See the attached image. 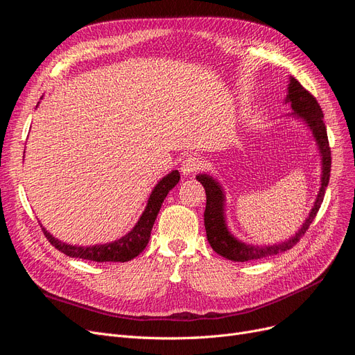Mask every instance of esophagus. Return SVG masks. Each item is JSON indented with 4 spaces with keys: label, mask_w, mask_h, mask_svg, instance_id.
I'll return each instance as SVG.
<instances>
[{
    "label": "esophagus",
    "mask_w": 355,
    "mask_h": 355,
    "mask_svg": "<svg viewBox=\"0 0 355 355\" xmlns=\"http://www.w3.org/2000/svg\"><path fill=\"white\" fill-rule=\"evenodd\" d=\"M200 168H201V159L194 155L187 157L184 161H182V166H180V170L184 175L197 173Z\"/></svg>",
    "instance_id": "esophagus-1"
}]
</instances>
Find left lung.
I'll return each instance as SVG.
<instances>
[{"mask_svg":"<svg viewBox=\"0 0 355 355\" xmlns=\"http://www.w3.org/2000/svg\"><path fill=\"white\" fill-rule=\"evenodd\" d=\"M286 102L292 103V110L295 111L293 114L308 124L311 132H313L315 137L318 149L321 153L323 175H321V187L318 191L317 200L314 202L313 210L309 213V216L302 225V228L296 232L295 237L280 244L252 245L237 240L228 231L227 222H225V214H223L225 196H223L222 187L211 176L198 175L197 180L204 187V189H206V196H207L206 210H204V227H206L207 240L214 252L223 257H227L230 261L247 262V261L261 259V257L272 256L277 253L290 250L300 239L304 237L305 232L309 228V225L315 219L321 202H323L324 192L330 179V167H331L330 146H329V139H327V130L323 121V116H324L323 111H321V106L318 105L314 96L311 94L305 87H302V84H300L297 80H295L293 77L290 78L288 94L286 98Z\"/></svg>","mask_w":355,"mask_h":355,"instance_id":"obj_1","label":"left lung"}]
</instances>
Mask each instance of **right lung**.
Listing matches in <instances>:
<instances>
[{
  "instance_id": "right-lung-1",
  "label": "right lung",
  "mask_w": 355,
  "mask_h": 355,
  "mask_svg": "<svg viewBox=\"0 0 355 355\" xmlns=\"http://www.w3.org/2000/svg\"><path fill=\"white\" fill-rule=\"evenodd\" d=\"M180 179V175L178 170H173L171 173L164 176L158 182V185L154 188V191L149 196L148 204L145 207V211L142 213L141 219L137 220L135 228L125 234L120 240H115L112 243L106 244H96V245H71L67 243H62L56 240L50 232L42 228L46 239L50 241L51 245H55L56 249L62 253H65L69 257H80V259H87L93 262H127L132 261L139 253H142L146 247L149 237H151V231L154 227V222L157 219V214L161 209L164 198L167 197L168 191L175 188Z\"/></svg>"
}]
</instances>
